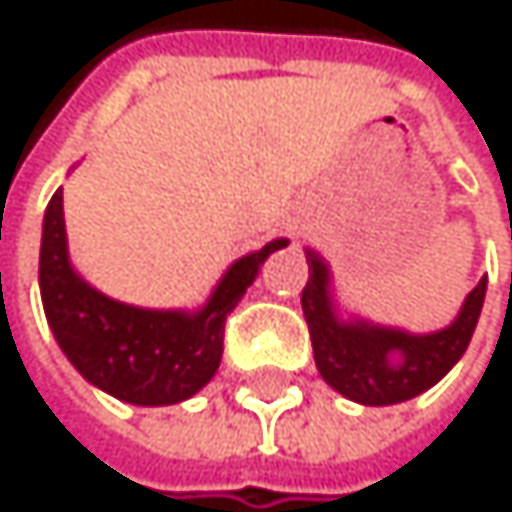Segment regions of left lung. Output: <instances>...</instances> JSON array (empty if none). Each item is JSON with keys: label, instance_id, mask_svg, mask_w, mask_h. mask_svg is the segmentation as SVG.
<instances>
[{"label": "left lung", "instance_id": "1", "mask_svg": "<svg viewBox=\"0 0 512 512\" xmlns=\"http://www.w3.org/2000/svg\"><path fill=\"white\" fill-rule=\"evenodd\" d=\"M309 282L303 288V315L312 337V355L321 379L364 407H391L437 385L467 352L486 300V279L473 288L458 315L440 331L413 334L404 327L373 324L343 312L334 300L331 267L315 248H306Z\"/></svg>", "mask_w": 512, "mask_h": 512}]
</instances>
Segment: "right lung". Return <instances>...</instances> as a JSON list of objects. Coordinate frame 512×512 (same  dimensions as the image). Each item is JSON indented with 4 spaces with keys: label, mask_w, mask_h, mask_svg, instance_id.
Wrapping results in <instances>:
<instances>
[{
    "label": "right lung",
    "mask_w": 512,
    "mask_h": 512,
    "mask_svg": "<svg viewBox=\"0 0 512 512\" xmlns=\"http://www.w3.org/2000/svg\"><path fill=\"white\" fill-rule=\"evenodd\" d=\"M288 239L242 254L200 309H145L96 291L69 258L63 188L42 221L39 288L45 318L69 364L96 388L136 407H169L194 397L221 364L224 321L258 279L261 264Z\"/></svg>",
    "instance_id": "1"
}]
</instances>
